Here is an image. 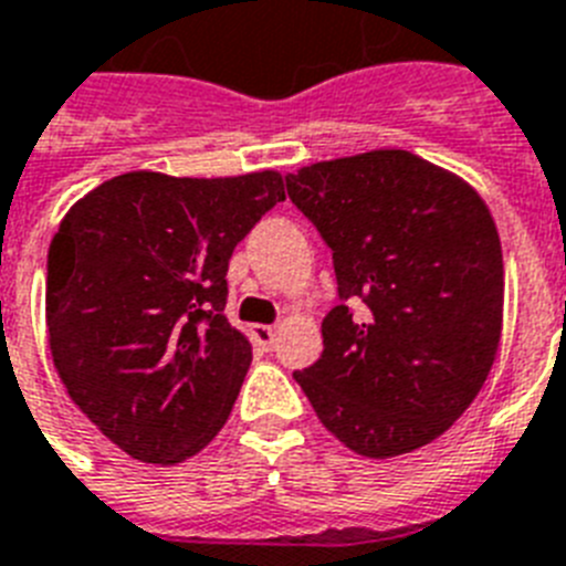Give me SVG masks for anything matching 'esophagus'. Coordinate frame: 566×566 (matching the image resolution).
Here are the masks:
<instances>
[{
    "mask_svg": "<svg viewBox=\"0 0 566 566\" xmlns=\"http://www.w3.org/2000/svg\"><path fill=\"white\" fill-rule=\"evenodd\" d=\"M251 340L258 343V346H263L265 352L274 349V343H277V332L272 329V326H251Z\"/></svg>",
    "mask_w": 566,
    "mask_h": 566,
    "instance_id": "1",
    "label": "esophagus"
}]
</instances>
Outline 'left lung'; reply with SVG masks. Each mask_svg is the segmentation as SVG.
Listing matches in <instances>:
<instances>
[{
    "instance_id": "8db88e82",
    "label": "left lung",
    "mask_w": 566,
    "mask_h": 566,
    "mask_svg": "<svg viewBox=\"0 0 566 566\" xmlns=\"http://www.w3.org/2000/svg\"><path fill=\"white\" fill-rule=\"evenodd\" d=\"M332 249L323 355L294 371L317 418L366 458L427 447L467 412L499 355L504 258L470 182L400 148L286 174Z\"/></svg>"
}]
</instances>
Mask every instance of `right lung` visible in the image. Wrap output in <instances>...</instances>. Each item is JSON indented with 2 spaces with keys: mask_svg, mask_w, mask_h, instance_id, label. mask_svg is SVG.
Segmentation results:
<instances>
[{
  "mask_svg": "<svg viewBox=\"0 0 566 566\" xmlns=\"http://www.w3.org/2000/svg\"><path fill=\"white\" fill-rule=\"evenodd\" d=\"M280 200L277 171H128L74 202L53 234V366L88 421L137 461H186L229 421L251 343L223 315L226 272Z\"/></svg>",
  "mask_w": 566,
  "mask_h": 566,
  "instance_id": "obj_1",
  "label": "right lung"
}]
</instances>
